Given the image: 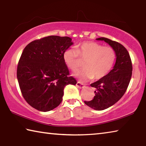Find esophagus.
Returning a JSON list of instances; mask_svg holds the SVG:
<instances>
[{
	"mask_svg": "<svg viewBox=\"0 0 146 146\" xmlns=\"http://www.w3.org/2000/svg\"><path fill=\"white\" fill-rule=\"evenodd\" d=\"M76 86L78 87L79 88H80V89L84 88V87H85L84 84L83 83H82V82H78L77 83H76Z\"/></svg>",
	"mask_w": 146,
	"mask_h": 146,
	"instance_id": "1",
	"label": "esophagus"
}]
</instances>
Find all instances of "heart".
I'll return each mask as SVG.
<instances>
[{"instance_id": "b5f03b06", "label": "heart", "mask_w": 146, "mask_h": 146, "mask_svg": "<svg viewBox=\"0 0 146 146\" xmlns=\"http://www.w3.org/2000/svg\"><path fill=\"white\" fill-rule=\"evenodd\" d=\"M80 58L85 60L84 68L75 76L81 80L104 78L112 70L116 59L112 47L103 46L95 42L86 41L75 48H68L63 54V60L71 71L76 72L81 66Z\"/></svg>"}]
</instances>
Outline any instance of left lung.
Returning a JSON list of instances; mask_svg holds the SVG:
<instances>
[{
  "label": "left lung",
  "mask_w": 146,
  "mask_h": 146,
  "mask_svg": "<svg viewBox=\"0 0 146 146\" xmlns=\"http://www.w3.org/2000/svg\"><path fill=\"white\" fill-rule=\"evenodd\" d=\"M104 41L115 50V64L110 72L104 78L91 84L94 87L95 96L85 104L96 110H103L114 105L126 91L132 75V63L128 50L118 42L106 38H97Z\"/></svg>",
  "instance_id": "1"
}]
</instances>
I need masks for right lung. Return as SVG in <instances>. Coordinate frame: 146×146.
Returning a JSON list of instances; mask_svg holds the SVG:
<instances>
[{
  "mask_svg": "<svg viewBox=\"0 0 146 146\" xmlns=\"http://www.w3.org/2000/svg\"><path fill=\"white\" fill-rule=\"evenodd\" d=\"M72 44L69 37L50 36L25 47L17 79L23 98L32 107L41 112L54 109L62 102L65 86L76 84L63 60L65 50Z\"/></svg>",
  "mask_w": 146,
  "mask_h": 146,
  "instance_id": "1",
  "label": "right lung"
}]
</instances>
